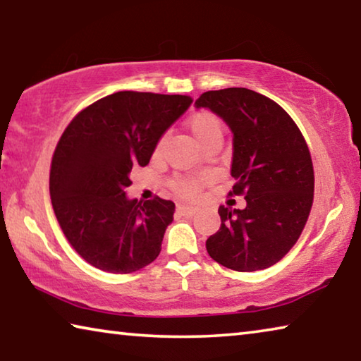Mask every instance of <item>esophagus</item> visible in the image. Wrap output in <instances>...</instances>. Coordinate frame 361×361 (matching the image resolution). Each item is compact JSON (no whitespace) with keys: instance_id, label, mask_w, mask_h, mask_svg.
Here are the masks:
<instances>
[{"instance_id":"34e87169","label":"esophagus","mask_w":361,"mask_h":361,"mask_svg":"<svg viewBox=\"0 0 361 361\" xmlns=\"http://www.w3.org/2000/svg\"><path fill=\"white\" fill-rule=\"evenodd\" d=\"M197 210H199L197 207H192V205H183V204L176 205V213L181 216H192L197 213Z\"/></svg>"}]
</instances>
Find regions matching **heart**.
Returning <instances> with one entry per match:
<instances>
[{
  "label": "heart",
  "instance_id": "heart-1",
  "mask_svg": "<svg viewBox=\"0 0 361 361\" xmlns=\"http://www.w3.org/2000/svg\"><path fill=\"white\" fill-rule=\"evenodd\" d=\"M188 127L199 145L204 146L223 137V122L216 114L210 111H197L188 119ZM173 189L183 197H194L200 189L197 178H178L173 183Z\"/></svg>",
  "mask_w": 361,
  "mask_h": 361
}]
</instances>
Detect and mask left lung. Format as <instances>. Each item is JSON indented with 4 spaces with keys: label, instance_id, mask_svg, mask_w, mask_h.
<instances>
[{
    "label": "left lung",
    "instance_id": "8db88e82",
    "mask_svg": "<svg viewBox=\"0 0 361 361\" xmlns=\"http://www.w3.org/2000/svg\"><path fill=\"white\" fill-rule=\"evenodd\" d=\"M232 132L231 195L243 210L221 205V226L205 242L219 264L239 272L271 267L298 242L314 202V167L307 143L288 113L255 90H209L195 100Z\"/></svg>",
    "mask_w": 361,
    "mask_h": 361
}]
</instances>
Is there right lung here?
<instances>
[{
    "label": "right lung",
    "instance_id": "right-lung-1",
    "mask_svg": "<svg viewBox=\"0 0 361 361\" xmlns=\"http://www.w3.org/2000/svg\"><path fill=\"white\" fill-rule=\"evenodd\" d=\"M188 95L116 92L75 116L52 157L49 191L70 245L89 264L130 274L161 253L175 204L129 199L133 166H148L159 140L186 111Z\"/></svg>",
    "mask_w": 361,
    "mask_h": 361
}]
</instances>
